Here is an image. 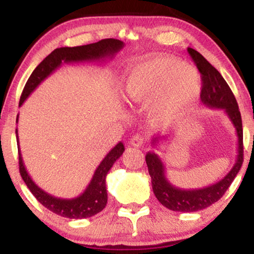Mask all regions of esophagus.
<instances>
[{
  "label": "esophagus",
  "instance_id": "34e87169",
  "mask_svg": "<svg viewBox=\"0 0 254 254\" xmlns=\"http://www.w3.org/2000/svg\"><path fill=\"white\" fill-rule=\"evenodd\" d=\"M145 138L143 136H140V134H136V136H133L132 138L130 139V144L134 147H140L144 145V143H145Z\"/></svg>",
  "mask_w": 254,
  "mask_h": 254
}]
</instances>
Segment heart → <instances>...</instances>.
Wrapping results in <instances>:
<instances>
[{"label":"heart","mask_w":254,"mask_h":254,"mask_svg":"<svg viewBox=\"0 0 254 254\" xmlns=\"http://www.w3.org/2000/svg\"><path fill=\"white\" fill-rule=\"evenodd\" d=\"M197 70L173 57H155L125 69L121 81L124 98L132 104L149 103L150 116L157 123L178 117L200 92Z\"/></svg>","instance_id":"b5f03b06"}]
</instances>
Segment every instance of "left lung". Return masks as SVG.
<instances>
[{
	"instance_id": "1",
	"label": "left lung",
	"mask_w": 254,
	"mask_h": 254,
	"mask_svg": "<svg viewBox=\"0 0 254 254\" xmlns=\"http://www.w3.org/2000/svg\"><path fill=\"white\" fill-rule=\"evenodd\" d=\"M188 51L201 73V81H203L200 94L201 102L211 109H223L225 111L227 117L232 122L238 137L237 142L238 155L233 168L219 182L203 189L184 190L170 183L166 177L164 163L162 162L160 157L155 152H147L145 160L152 183L153 193L160 204L164 205L169 210L178 211V212H195V211L204 210L219 200L238 175L244 160L242 116L233 92L231 91L229 84L220 75V72L212 64L208 63L201 54L192 48H188ZM163 138L164 137L153 138L151 144L157 146Z\"/></svg>"
}]
</instances>
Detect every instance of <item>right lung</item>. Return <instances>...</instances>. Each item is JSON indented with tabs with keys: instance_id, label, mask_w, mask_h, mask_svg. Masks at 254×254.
Listing matches in <instances>:
<instances>
[{
	"instance_id": "1",
	"label": "right lung",
	"mask_w": 254,
	"mask_h": 254,
	"mask_svg": "<svg viewBox=\"0 0 254 254\" xmlns=\"http://www.w3.org/2000/svg\"><path fill=\"white\" fill-rule=\"evenodd\" d=\"M124 47V42L115 38H105L96 43L86 44L81 47H64L57 48L48 55L42 62L36 66L31 73L29 79L25 83V86L22 92L20 99V107L24 103V101L29 97V95L41 84L48 76L51 75L56 69H59L62 63H82V62H99L103 63L107 60L114 59V56ZM18 122V115L16 118ZM16 138L18 143V134L16 129ZM124 144L120 142L114 149L109 151V153L104 157L101 164L97 166L92 176L91 181L83 193L71 199H63L54 197L42 190L40 186L36 185L31 179L25 169L23 159H22L21 151L18 150V164H20V173L25 185L28 186L31 193L35 195L40 203L50 210L51 212L59 214L61 217L70 218V219H83L95 216L105 207L108 203V191H107V179L108 172L110 171L115 162L123 155Z\"/></svg>"
}]
</instances>
